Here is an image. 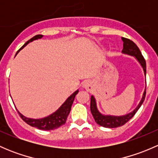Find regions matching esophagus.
Segmentation results:
<instances>
[{
  "label": "esophagus",
  "instance_id": "1",
  "mask_svg": "<svg viewBox=\"0 0 158 158\" xmlns=\"http://www.w3.org/2000/svg\"><path fill=\"white\" fill-rule=\"evenodd\" d=\"M92 87H93V85H92V82H91V81H89V80L85 81V82L82 83V88L87 89L88 91L92 90Z\"/></svg>",
  "mask_w": 158,
  "mask_h": 158
}]
</instances>
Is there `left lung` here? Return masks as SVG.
I'll return each mask as SVG.
<instances>
[{"label": "left lung", "mask_w": 158, "mask_h": 158, "mask_svg": "<svg viewBox=\"0 0 158 158\" xmlns=\"http://www.w3.org/2000/svg\"><path fill=\"white\" fill-rule=\"evenodd\" d=\"M122 41H123V49H122V53L127 54V55L135 57L138 63L142 67L143 71H144V76H146V62L145 60L143 57L142 54H141V51L139 48L137 47L136 44L133 42V41L130 40L127 38L122 37ZM146 83V81H145ZM146 95V85L144 92L143 93L142 98H141V101H140L139 104L138 105L136 108L131 111V112L128 113V114H125V115H110V114H103L100 112L98 110L96 104V100H95V97L93 95L91 96V102H90V110L92 112V116H93L94 119H95V122L100 126L105 127V128H118V127L122 126L125 125L126 122H128L132 117L135 114V113L138 111V110L140 109L142 103L144 102V98H145Z\"/></svg>", "instance_id": "left-lung-1"}]
</instances>
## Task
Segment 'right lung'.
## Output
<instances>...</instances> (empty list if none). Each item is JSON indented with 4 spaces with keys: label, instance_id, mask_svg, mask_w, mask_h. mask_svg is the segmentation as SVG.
I'll return each mask as SVG.
<instances>
[{
    "label": "right lung",
    "instance_id": "add662e5",
    "mask_svg": "<svg viewBox=\"0 0 158 158\" xmlns=\"http://www.w3.org/2000/svg\"><path fill=\"white\" fill-rule=\"evenodd\" d=\"M43 35H36V36H33V38L29 40L23 47H21L17 52L16 53L17 55L20 49H22L24 47H26L28 44L30 42H33V40H36L41 39L43 37ZM15 55V56H16ZM79 92V90H76V92H73L69 97H68L67 99L63 102V104L55 112H53L52 114H49V115L47 116L45 118H30L25 117L24 115L21 114L19 111L18 113L20 114V118L26 122L27 124L30 125L32 127H35V128L40 129V130H47V131H50L53 130V129L58 128L59 127H60L61 125H64L66 122V119H67L68 115H69L70 110H71L72 105H73V101H74L75 96L76 95V94Z\"/></svg>",
    "mask_w": 158,
    "mask_h": 158
}]
</instances>
